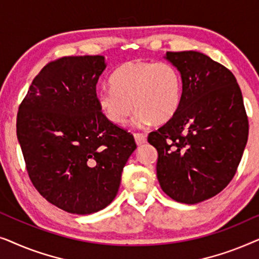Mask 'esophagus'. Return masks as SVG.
I'll return each mask as SVG.
<instances>
[{
  "instance_id": "obj_1",
  "label": "esophagus",
  "mask_w": 259,
  "mask_h": 259,
  "mask_svg": "<svg viewBox=\"0 0 259 259\" xmlns=\"http://www.w3.org/2000/svg\"><path fill=\"white\" fill-rule=\"evenodd\" d=\"M134 139H136L138 146H141V145L146 143V136H144L141 133H134Z\"/></svg>"
}]
</instances>
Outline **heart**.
I'll return each instance as SVG.
<instances>
[{
    "instance_id": "b5f03b06",
    "label": "heart",
    "mask_w": 259,
    "mask_h": 259,
    "mask_svg": "<svg viewBox=\"0 0 259 259\" xmlns=\"http://www.w3.org/2000/svg\"><path fill=\"white\" fill-rule=\"evenodd\" d=\"M111 87L102 88L98 104L109 121L122 125L137 114V126L164 123L178 111L182 99V81L173 66L167 62L134 60L122 63L111 76Z\"/></svg>"
}]
</instances>
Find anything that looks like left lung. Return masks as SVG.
<instances>
[{"mask_svg":"<svg viewBox=\"0 0 259 259\" xmlns=\"http://www.w3.org/2000/svg\"><path fill=\"white\" fill-rule=\"evenodd\" d=\"M183 93L175 116L148 134L158 151L157 177L179 203L197 204L223 191L236 175L249 121L233 74L199 52H167Z\"/></svg>","mask_w":259,"mask_h":259,"instance_id":"obj_1","label":"left lung"}]
</instances>
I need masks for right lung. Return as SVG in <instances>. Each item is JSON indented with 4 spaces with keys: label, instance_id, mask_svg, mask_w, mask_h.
<instances>
[{
    "label": "right lung",
    "instance_id": "1",
    "mask_svg": "<svg viewBox=\"0 0 259 259\" xmlns=\"http://www.w3.org/2000/svg\"><path fill=\"white\" fill-rule=\"evenodd\" d=\"M105 68L101 55L49 62L17 113V139L31 183L69 213L91 214L111 204L137 148L132 134L99 107L97 83Z\"/></svg>",
    "mask_w": 259,
    "mask_h": 259
}]
</instances>
